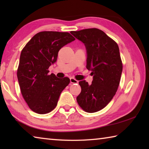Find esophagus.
Wrapping results in <instances>:
<instances>
[{
    "label": "esophagus",
    "instance_id": "34e87169",
    "mask_svg": "<svg viewBox=\"0 0 149 149\" xmlns=\"http://www.w3.org/2000/svg\"><path fill=\"white\" fill-rule=\"evenodd\" d=\"M70 83H71V84H77L78 81L74 79V78L72 77V78H70Z\"/></svg>",
    "mask_w": 149,
    "mask_h": 149
}]
</instances>
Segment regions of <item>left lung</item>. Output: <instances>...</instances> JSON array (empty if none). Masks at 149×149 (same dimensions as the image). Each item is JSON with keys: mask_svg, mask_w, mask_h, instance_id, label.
Segmentation results:
<instances>
[{"mask_svg": "<svg viewBox=\"0 0 149 149\" xmlns=\"http://www.w3.org/2000/svg\"><path fill=\"white\" fill-rule=\"evenodd\" d=\"M70 33L85 45L86 68L93 75L91 85L85 80L79 82L81 91L77 97V102L85 112H96L111 101L119 86L123 68L119 47L99 29Z\"/></svg>", "mask_w": 149, "mask_h": 149, "instance_id": "left-lung-1", "label": "left lung"}]
</instances>
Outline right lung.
<instances>
[{
  "label": "right lung",
  "mask_w": 149,
  "mask_h": 149,
  "mask_svg": "<svg viewBox=\"0 0 149 149\" xmlns=\"http://www.w3.org/2000/svg\"><path fill=\"white\" fill-rule=\"evenodd\" d=\"M68 32L42 31L35 35L22 50L17 79L21 93L30 109L40 114L51 112L70 84L68 77L49 75V68L57 60L60 49L74 41Z\"/></svg>",
  "instance_id": "add662e5"
}]
</instances>
